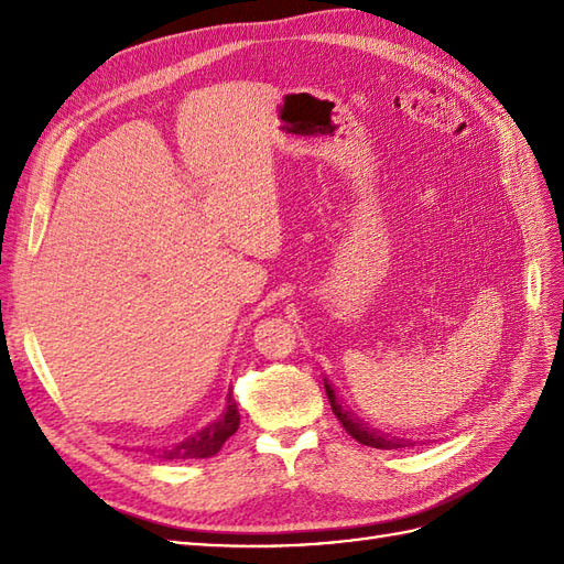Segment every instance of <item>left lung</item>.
Here are the masks:
<instances>
[{
  "instance_id": "left-lung-1",
  "label": "left lung",
  "mask_w": 564,
  "mask_h": 564,
  "mask_svg": "<svg viewBox=\"0 0 564 564\" xmlns=\"http://www.w3.org/2000/svg\"><path fill=\"white\" fill-rule=\"evenodd\" d=\"M324 390H327L332 412L336 414V419L340 423H344V429L348 431V435L360 442V445L373 447V449H400V447H414L416 445V442H412V440L392 437V435H386L377 429H369V423H365L362 419H357L352 412H348L344 404H340V400L336 398L334 386L327 379H324Z\"/></svg>"
}]
</instances>
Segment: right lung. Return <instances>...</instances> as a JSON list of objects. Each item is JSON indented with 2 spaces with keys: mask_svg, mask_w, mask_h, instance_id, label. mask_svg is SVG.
<instances>
[{
  "mask_svg": "<svg viewBox=\"0 0 564 564\" xmlns=\"http://www.w3.org/2000/svg\"><path fill=\"white\" fill-rule=\"evenodd\" d=\"M240 429V412H237V402L232 400V392L228 390L226 398V409L214 423H209L207 429H202L199 433L185 437L176 445H169L162 449H150V454H158L164 460H187V458H209L218 454V449L226 445V440L235 435V431Z\"/></svg>",
  "mask_w": 564,
  "mask_h": 564,
  "instance_id": "obj_1",
  "label": "right lung"
}]
</instances>
